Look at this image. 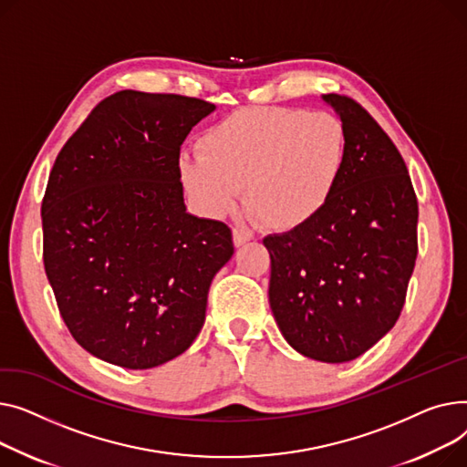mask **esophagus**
<instances>
[{"mask_svg":"<svg viewBox=\"0 0 467 467\" xmlns=\"http://www.w3.org/2000/svg\"><path fill=\"white\" fill-rule=\"evenodd\" d=\"M249 241H251V234L249 232H244L241 228L234 230V244L235 246H243L244 243H249Z\"/></svg>","mask_w":467,"mask_h":467,"instance_id":"34e87169","label":"esophagus"}]
</instances>
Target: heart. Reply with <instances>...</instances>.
<instances>
[{
	"label": "heart",
	"mask_w": 467,
	"mask_h": 467,
	"mask_svg": "<svg viewBox=\"0 0 467 467\" xmlns=\"http://www.w3.org/2000/svg\"><path fill=\"white\" fill-rule=\"evenodd\" d=\"M184 152L179 171L188 194L213 214L246 202L281 232L304 228L332 202L347 161L343 122L326 111L260 107L234 113Z\"/></svg>",
	"instance_id": "obj_1"
}]
</instances>
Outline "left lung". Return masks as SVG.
<instances>
[{
  "label": "left lung",
  "instance_id": "left-lung-1",
  "mask_svg": "<svg viewBox=\"0 0 467 467\" xmlns=\"http://www.w3.org/2000/svg\"><path fill=\"white\" fill-rule=\"evenodd\" d=\"M347 131V161L327 207L304 228L264 239L269 306L307 358L343 364L387 336L417 260L419 203L407 166L352 98L324 94Z\"/></svg>",
  "mask_w": 467,
  "mask_h": 467
}]
</instances>
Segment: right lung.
Instances as JSON below:
<instances>
[{"label": "right lung", "mask_w": 467, "mask_h": 467, "mask_svg": "<svg viewBox=\"0 0 467 467\" xmlns=\"http://www.w3.org/2000/svg\"><path fill=\"white\" fill-rule=\"evenodd\" d=\"M214 105L122 90L69 137L41 205L43 262L73 339L96 358L150 369L205 322L232 230L186 213L181 145Z\"/></svg>", "instance_id": "obj_1"}]
</instances>
